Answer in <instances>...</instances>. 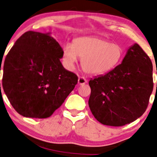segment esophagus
Listing matches in <instances>:
<instances>
[{"mask_svg": "<svg viewBox=\"0 0 157 157\" xmlns=\"http://www.w3.org/2000/svg\"><path fill=\"white\" fill-rule=\"evenodd\" d=\"M87 83V81L83 77H79L78 79V85H83Z\"/></svg>", "mask_w": 157, "mask_h": 157, "instance_id": "1", "label": "esophagus"}]
</instances>
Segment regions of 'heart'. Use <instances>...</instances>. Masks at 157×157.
<instances>
[{
    "mask_svg": "<svg viewBox=\"0 0 157 157\" xmlns=\"http://www.w3.org/2000/svg\"><path fill=\"white\" fill-rule=\"evenodd\" d=\"M124 50L117 43L97 36H83L62 48V60L67 69H73L81 58L83 70L90 75L100 76L114 69L121 61Z\"/></svg>",
    "mask_w": 157,
    "mask_h": 157,
    "instance_id": "heart-1",
    "label": "heart"
}]
</instances>
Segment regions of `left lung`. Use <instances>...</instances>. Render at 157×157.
I'll return each mask as SVG.
<instances>
[{"label":"left lung","instance_id":"8db88e82","mask_svg":"<svg viewBox=\"0 0 157 157\" xmlns=\"http://www.w3.org/2000/svg\"><path fill=\"white\" fill-rule=\"evenodd\" d=\"M152 63L140 46L128 48L121 64L89 81L88 105L99 122L122 126L138 119L153 90Z\"/></svg>","mask_w":157,"mask_h":157}]
</instances>
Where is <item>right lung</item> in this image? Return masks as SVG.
<instances>
[{"mask_svg":"<svg viewBox=\"0 0 157 157\" xmlns=\"http://www.w3.org/2000/svg\"><path fill=\"white\" fill-rule=\"evenodd\" d=\"M50 33H25L5 59L3 90L23 117H50L78 82L76 74L62 66V48Z\"/></svg>","mask_w":157,"mask_h":157,"instance_id":"right-lung-1","label":"right lung"}]
</instances>
